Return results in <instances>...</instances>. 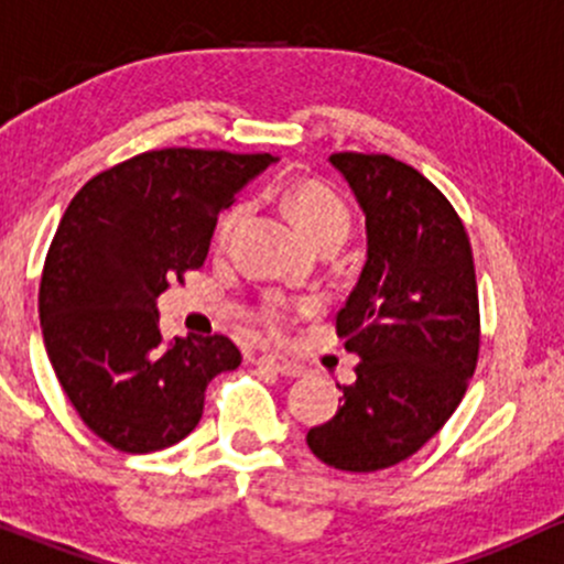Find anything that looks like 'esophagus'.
<instances>
[{
	"mask_svg": "<svg viewBox=\"0 0 564 564\" xmlns=\"http://www.w3.org/2000/svg\"><path fill=\"white\" fill-rule=\"evenodd\" d=\"M258 365L269 367V370L280 372V376H288V378L303 376V365L293 362V359L288 357H280V354H261V357H258Z\"/></svg>",
	"mask_w": 564,
	"mask_h": 564,
	"instance_id": "1",
	"label": "esophagus"
}]
</instances>
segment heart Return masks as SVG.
Wrapping results in <instances>:
<instances>
[{"instance_id": "1", "label": "heart", "mask_w": 564, "mask_h": 564, "mask_svg": "<svg viewBox=\"0 0 564 564\" xmlns=\"http://www.w3.org/2000/svg\"><path fill=\"white\" fill-rule=\"evenodd\" d=\"M290 215H293L295 226L306 234L308 239H319L325 234H349L351 229V213L346 207V202L333 192L330 186L319 181H301L284 197ZM245 218V205H231L229 210L218 218L215 226V245H226L234 229L239 226V220ZM293 319V306L280 295H269L261 301V306L256 308V322L269 330L271 335H280L284 327Z\"/></svg>"}]
</instances>
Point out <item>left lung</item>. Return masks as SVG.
<instances>
[{"instance_id": "obj_1", "label": "left lung", "mask_w": 564, "mask_h": 564, "mask_svg": "<svg viewBox=\"0 0 564 564\" xmlns=\"http://www.w3.org/2000/svg\"><path fill=\"white\" fill-rule=\"evenodd\" d=\"M330 162L367 218V263L335 314L362 362L338 386L335 419L306 442L333 469L381 471L419 453L469 389L482 338L477 271L464 220L419 170L357 151Z\"/></svg>"}]
</instances>
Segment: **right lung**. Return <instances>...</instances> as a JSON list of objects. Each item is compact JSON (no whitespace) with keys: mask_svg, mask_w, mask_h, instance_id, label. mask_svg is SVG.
Returning <instances> with one entry per match:
<instances>
[{"mask_svg":"<svg viewBox=\"0 0 564 564\" xmlns=\"http://www.w3.org/2000/svg\"><path fill=\"white\" fill-rule=\"evenodd\" d=\"M271 154L154 149L79 188L44 258L40 322L55 376L85 426L122 453L194 432L207 383L242 362L226 335L164 344L156 299L205 263L218 213Z\"/></svg>","mask_w":564,"mask_h":564,"instance_id":"1","label":"right lung"}]
</instances>
